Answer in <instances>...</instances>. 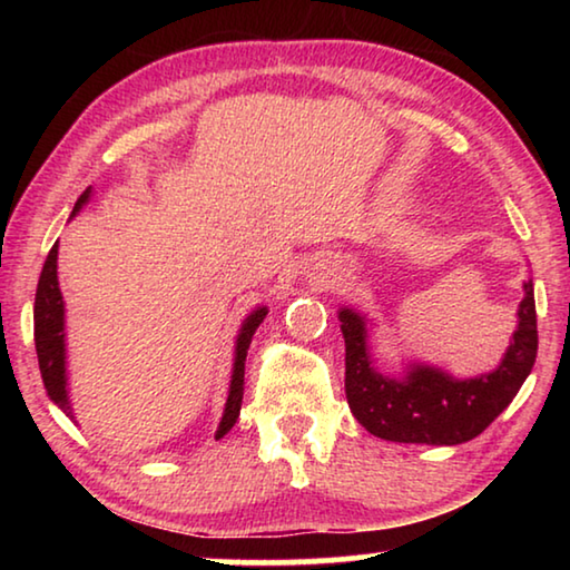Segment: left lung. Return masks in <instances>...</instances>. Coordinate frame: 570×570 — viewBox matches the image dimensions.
Returning a JSON list of instances; mask_svg holds the SVG:
<instances>
[{
  "label": "left lung",
  "instance_id": "8db88e82",
  "mask_svg": "<svg viewBox=\"0 0 570 570\" xmlns=\"http://www.w3.org/2000/svg\"><path fill=\"white\" fill-rule=\"evenodd\" d=\"M518 330L495 372L458 382L430 366H414L404 380L374 370L366 354L364 320L344 308L340 314L346 344V402L372 435L420 445H460L478 438L503 412L533 370L538 320L533 284H525Z\"/></svg>",
  "mask_w": 570,
  "mask_h": 570
}]
</instances>
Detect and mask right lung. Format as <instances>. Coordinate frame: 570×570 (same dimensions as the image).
<instances>
[{
	"label": "right lung",
	"instance_id": "obj_1",
	"mask_svg": "<svg viewBox=\"0 0 570 570\" xmlns=\"http://www.w3.org/2000/svg\"><path fill=\"white\" fill-rule=\"evenodd\" d=\"M88 196H90V188L82 190V196L77 198L72 214L80 210V206L88 200ZM62 316H65V308H62L60 286H57V244H55L45 258L40 284H37V294H35V346H37V360H40V372H42L47 394H50V400L57 404V407L72 417L70 400H67V390H65V334H62L65 320ZM264 316H266V308H256V312L244 322V330L238 334L234 377H230L226 412L224 417H220L216 438H224L238 420L240 400H244L246 352H248L250 336H254V332L258 330V324L264 322Z\"/></svg>",
	"mask_w": 570,
	"mask_h": 570
}]
</instances>
